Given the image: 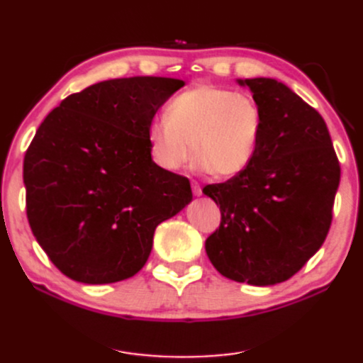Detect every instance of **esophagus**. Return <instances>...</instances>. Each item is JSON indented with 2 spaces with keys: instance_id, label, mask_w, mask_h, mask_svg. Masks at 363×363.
Masks as SVG:
<instances>
[{
  "instance_id": "1",
  "label": "esophagus",
  "mask_w": 363,
  "mask_h": 363,
  "mask_svg": "<svg viewBox=\"0 0 363 363\" xmlns=\"http://www.w3.org/2000/svg\"><path fill=\"white\" fill-rule=\"evenodd\" d=\"M192 192L194 196H202V189L199 186V182H192Z\"/></svg>"
}]
</instances>
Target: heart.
<instances>
[{
    "instance_id": "b5f03b06",
    "label": "heart",
    "mask_w": 363,
    "mask_h": 363,
    "mask_svg": "<svg viewBox=\"0 0 363 363\" xmlns=\"http://www.w3.org/2000/svg\"><path fill=\"white\" fill-rule=\"evenodd\" d=\"M262 131L263 115L252 95L206 84L177 95L167 118L152 120L146 136L161 169H181L192 150L196 169L227 179L247 169Z\"/></svg>"
}]
</instances>
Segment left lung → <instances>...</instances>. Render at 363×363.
<instances>
[{
  "label": "left lung",
  "mask_w": 363,
  "mask_h": 363,
  "mask_svg": "<svg viewBox=\"0 0 363 363\" xmlns=\"http://www.w3.org/2000/svg\"><path fill=\"white\" fill-rule=\"evenodd\" d=\"M263 115L247 169L203 187L220 206V227L206 252L220 274L272 286L299 272L324 243L333 222L340 166L325 121L289 86L245 79Z\"/></svg>",
  "instance_id": "8db88e82"
}]
</instances>
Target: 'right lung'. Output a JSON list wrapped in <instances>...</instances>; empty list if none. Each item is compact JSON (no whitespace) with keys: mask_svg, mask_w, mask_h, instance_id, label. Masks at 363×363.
<instances>
[{"mask_svg":"<svg viewBox=\"0 0 363 363\" xmlns=\"http://www.w3.org/2000/svg\"><path fill=\"white\" fill-rule=\"evenodd\" d=\"M179 79L99 82L45 116L24 156L28 220L65 277L85 284L131 278L156 227L192 201L187 177L161 169L147 125Z\"/></svg>","mask_w":363,"mask_h":363,"instance_id":"1","label":"right lung"}]
</instances>
